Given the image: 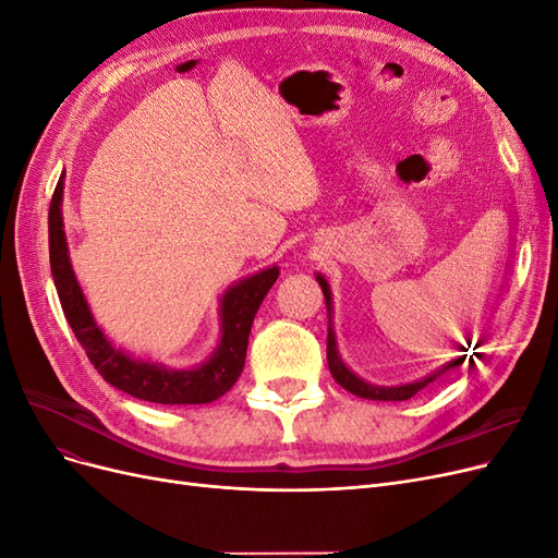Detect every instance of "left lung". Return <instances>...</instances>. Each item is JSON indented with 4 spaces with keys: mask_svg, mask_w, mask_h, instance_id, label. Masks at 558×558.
<instances>
[{
    "mask_svg": "<svg viewBox=\"0 0 558 558\" xmlns=\"http://www.w3.org/2000/svg\"><path fill=\"white\" fill-rule=\"evenodd\" d=\"M316 281H318V286H320V291H324V295H326V305H328V312H330V289H328V281L320 277V275H316ZM470 347V344H468ZM480 356V353H477ZM470 361V365H475V356H461V359H456V361H451L449 365H445L440 373H435V375H430V377H426V379H421V381H414V384H402V386H373V384H367V381H363V379H359L356 375L351 373V369L342 363V359H340V353H337V344H335V335H332V328H328V367H330V375H332V379L340 384L342 388H347L349 393H353V396H361V398H369V400H410L414 393H418L421 388H424L426 384H430L437 375H442L445 369H449V367H456V365H463V361Z\"/></svg>",
    "mask_w": 558,
    "mask_h": 558,
    "instance_id": "left-lung-1",
    "label": "left lung"
}]
</instances>
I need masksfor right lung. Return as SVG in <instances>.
<instances>
[{
  "mask_svg": "<svg viewBox=\"0 0 558 558\" xmlns=\"http://www.w3.org/2000/svg\"><path fill=\"white\" fill-rule=\"evenodd\" d=\"M62 177L53 191L48 209V256L50 272L58 289V298L66 324L72 326L78 344L86 349L88 361L111 386L121 391L160 404H205L221 398L240 379L248 332L253 326L263 298L272 289L279 277L277 267H267L263 272L253 275L223 295L221 300V320L223 335L221 344L214 351V356L193 369H167L156 363L132 361L123 351L111 347L105 332L97 328L88 302L81 293V286L74 277V269L66 256V240L62 230Z\"/></svg>",
  "mask_w": 558,
  "mask_h": 558,
  "instance_id": "obj_1",
  "label": "right lung"
}]
</instances>
